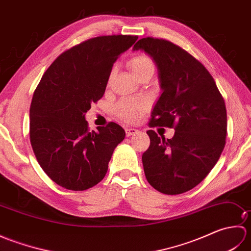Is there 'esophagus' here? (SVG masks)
Masks as SVG:
<instances>
[{"instance_id": "obj_1", "label": "esophagus", "mask_w": 251, "mask_h": 251, "mask_svg": "<svg viewBox=\"0 0 251 251\" xmlns=\"http://www.w3.org/2000/svg\"><path fill=\"white\" fill-rule=\"evenodd\" d=\"M125 131H126V136H127V137H130V136H132V135L137 134L138 129L132 128V127H128V128L125 129Z\"/></svg>"}]
</instances>
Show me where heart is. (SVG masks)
Instances as JSON below:
<instances>
[{
	"instance_id": "1",
	"label": "heart",
	"mask_w": 251,
	"mask_h": 251,
	"mask_svg": "<svg viewBox=\"0 0 251 251\" xmlns=\"http://www.w3.org/2000/svg\"><path fill=\"white\" fill-rule=\"evenodd\" d=\"M128 66L136 77L147 70H151V69L154 70L153 62L150 57L145 54H137L132 56L128 61ZM149 105H150V102L145 97L123 99L115 104L114 111L120 119L126 122H136L139 119L142 112H145L149 108Z\"/></svg>"
}]
</instances>
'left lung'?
<instances>
[{
	"label": "left lung",
	"instance_id": "obj_1",
	"mask_svg": "<svg viewBox=\"0 0 251 251\" xmlns=\"http://www.w3.org/2000/svg\"><path fill=\"white\" fill-rule=\"evenodd\" d=\"M132 50H143L155 62L163 90L149 126L175 128L172 139L147 131L150 147L142 154L146 178L161 193H184L206 178L225 149V100L207 69L172 42L145 37Z\"/></svg>",
	"mask_w": 251,
	"mask_h": 251
}]
</instances>
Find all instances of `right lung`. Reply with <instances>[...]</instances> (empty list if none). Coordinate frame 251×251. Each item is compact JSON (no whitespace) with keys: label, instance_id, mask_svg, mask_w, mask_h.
I'll return each mask as SVG.
<instances>
[{"label":"right lung","instance_id":"add662e5","mask_svg":"<svg viewBox=\"0 0 251 251\" xmlns=\"http://www.w3.org/2000/svg\"><path fill=\"white\" fill-rule=\"evenodd\" d=\"M138 36L105 35L63 51L43 74L30 105V141L45 174L62 188L84 191L108 172L125 130L116 123L90 130L85 114L102 98L112 67Z\"/></svg>","mask_w":251,"mask_h":251}]
</instances>
